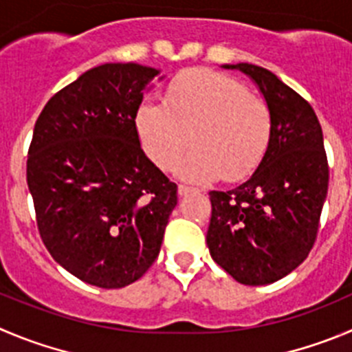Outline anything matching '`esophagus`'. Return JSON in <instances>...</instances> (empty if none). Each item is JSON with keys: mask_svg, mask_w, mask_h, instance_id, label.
Returning a JSON list of instances; mask_svg holds the SVG:
<instances>
[{"mask_svg": "<svg viewBox=\"0 0 352 352\" xmlns=\"http://www.w3.org/2000/svg\"><path fill=\"white\" fill-rule=\"evenodd\" d=\"M195 191H196L195 187L184 186V184H180V186H179V195L180 196H187V195H191V192H195Z\"/></svg>", "mask_w": 352, "mask_h": 352, "instance_id": "1", "label": "esophagus"}]
</instances>
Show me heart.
Segmentation results:
<instances>
[{
    "label": "heart",
    "instance_id": "b5f03b06",
    "mask_svg": "<svg viewBox=\"0 0 352 352\" xmlns=\"http://www.w3.org/2000/svg\"><path fill=\"white\" fill-rule=\"evenodd\" d=\"M166 104L144 100L135 126L147 156L160 168L179 163L191 144L180 177L203 182L217 177L239 180L258 166L271 135L267 106L239 81L221 72H182L166 88Z\"/></svg>",
    "mask_w": 352,
    "mask_h": 352
}]
</instances>
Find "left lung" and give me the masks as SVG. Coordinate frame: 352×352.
<instances>
[{"label":"left lung","mask_w":352,"mask_h":352,"mask_svg":"<svg viewBox=\"0 0 352 352\" xmlns=\"http://www.w3.org/2000/svg\"><path fill=\"white\" fill-rule=\"evenodd\" d=\"M257 85L271 114V135L257 170L229 191H210L206 245L238 283L281 280L314 245L328 192V163L316 113L264 67L224 64Z\"/></svg>","instance_id":"obj_1"}]
</instances>
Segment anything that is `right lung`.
Here are the masks:
<instances>
[{
    "label": "right lung",
    "mask_w": 352,
    "mask_h": 352,
    "mask_svg": "<svg viewBox=\"0 0 352 352\" xmlns=\"http://www.w3.org/2000/svg\"><path fill=\"white\" fill-rule=\"evenodd\" d=\"M160 72L97 65L57 91L34 124L28 186L39 234L65 271L98 288L126 287L153 265L177 205V184L144 154L135 126Z\"/></svg>",
    "instance_id": "obj_1"
}]
</instances>
